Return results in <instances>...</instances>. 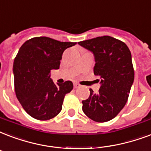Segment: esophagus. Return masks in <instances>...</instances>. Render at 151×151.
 Segmentation results:
<instances>
[{
    "label": "esophagus",
    "mask_w": 151,
    "mask_h": 151,
    "mask_svg": "<svg viewBox=\"0 0 151 151\" xmlns=\"http://www.w3.org/2000/svg\"><path fill=\"white\" fill-rule=\"evenodd\" d=\"M73 87H74V88H78V87H80V85L78 83H74L73 84Z\"/></svg>",
    "instance_id": "obj_1"
}]
</instances>
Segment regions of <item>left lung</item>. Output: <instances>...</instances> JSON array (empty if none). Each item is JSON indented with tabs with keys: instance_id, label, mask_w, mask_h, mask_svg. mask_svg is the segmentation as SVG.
I'll return each mask as SVG.
<instances>
[{
	"instance_id": "left-lung-1",
	"label": "left lung",
	"mask_w": 151,
	"mask_h": 151,
	"mask_svg": "<svg viewBox=\"0 0 151 151\" xmlns=\"http://www.w3.org/2000/svg\"><path fill=\"white\" fill-rule=\"evenodd\" d=\"M93 53L94 74L100 76L101 88L97 93L82 101L86 116L98 123L111 120L125 106L134 81V71L129 48L124 42L104 35L78 42Z\"/></svg>"
}]
</instances>
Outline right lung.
Instances as JSON below:
<instances>
[{"label":"right lung","instance_id":"add662e5","mask_svg":"<svg viewBox=\"0 0 151 151\" xmlns=\"http://www.w3.org/2000/svg\"><path fill=\"white\" fill-rule=\"evenodd\" d=\"M76 43L41 36L27 40L19 48L13 63L15 92L23 109L35 119H50L62 110L73 85L71 81L55 85L50 73L59 68L64 50Z\"/></svg>","mask_w":151,"mask_h":151}]
</instances>
